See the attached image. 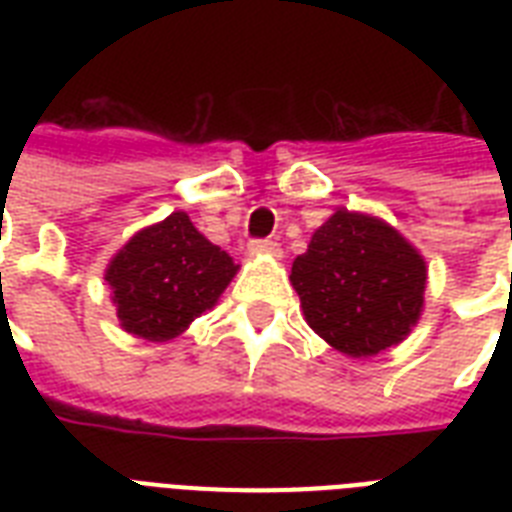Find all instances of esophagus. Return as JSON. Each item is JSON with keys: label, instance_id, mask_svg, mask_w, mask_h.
I'll return each instance as SVG.
<instances>
[{"label": "esophagus", "instance_id": "esophagus-1", "mask_svg": "<svg viewBox=\"0 0 512 512\" xmlns=\"http://www.w3.org/2000/svg\"><path fill=\"white\" fill-rule=\"evenodd\" d=\"M249 252L252 255H271V257H281V249L276 241H268V239H255L249 241Z\"/></svg>", "mask_w": 512, "mask_h": 512}]
</instances>
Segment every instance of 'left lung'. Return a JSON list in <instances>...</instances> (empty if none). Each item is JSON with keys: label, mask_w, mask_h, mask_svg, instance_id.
<instances>
[{"label": "left lung", "mask_w": 512, "mask_h": 512, "mask_svg": "<svg viewBox=\"0 0 512 512\" xmlns=\"http://www.w3.org/2000/svg\"><path fill=\"white\" fill-rule=\"evenodd\" d=\"M289 281L321 340L350 358H369L417 327L428 263L382 217L337 209L295 257Z\"/></svg>", "instance_id": "obj_1"}]
</instances>
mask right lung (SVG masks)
Instances as JSON below:
<instances>
[{
  "label": "right lung",
  "mask_w": 512,
  "mask_h": 512,
  "mask_svg": "<svg viewBox=\"0 0 512 512\" xmlns=\"http://www.w3.org/2000/svg\"><path fill=\"white\" fill-rule=\"evenodd\" d=\"M236 271L233 257L177 209L116 249L103 279L127 335L170 342L215 308Z\"/></svg>",
  "instance_id": "add662e5"
}]
</instances>
